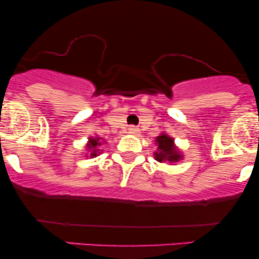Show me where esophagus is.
<instances>
[{
	"instance_id": "1",
	"label": "esophagus",
	"mask_w": 259,
	"mask_h": 259,
	"mask_svg": "<svg viewBox=\"0 0 259 259\" xmlns=\"http://www.w3.org/2000/svg\"><path fill=\"white\" fill-rule=\"evenodd\" d=\"M127 133L133 134V135H136V134H139V129L136 126H130L129 129H127Z\"/></svg>"
}]
</instances>
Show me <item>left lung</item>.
<instances>
[{
  "label": "left lung",
  "instance_id": "8db88e82",
  "mask_svg": "<svg viewBox=\"0 0 259 259\" xmlns=\"http://www.w3.org/2000/svg\"><path fill=\"white\" fill-rule=\"evenodd\" d=\"M156 145L158 147L154 152V158L158 162L175 163L183 159V154L174 146V140L170 136H168L167 134H162V135L157 136Z\"/></svg>",
  "mask_w": 259,
  "mask_h": 259
}]
</instances>
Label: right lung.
Instances as JSON below:
<instances>
[{"mask_svg":"<svg viewBox=\"0 0 259 259\" xmlns=\"http://www.w3.org/2000/svg\"><path fill=\"white\" fill-rule=\"evenodd\" d=\"M101 138H90L89 139V144H88V150L90 151V157L91 158H94V157H96L97 154L101 153L99 152V146H101Z\"/></svg>","mask_w":259,"mask_h":259,"instance_id":"right-lung-1","label":"right lung"}]
</instances>
